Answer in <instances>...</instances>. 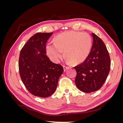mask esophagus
Listing matches in <instances>:
<instances>
[{
	"instance_id": "1",
	"label": "esophagus",
	"mask_w": 123,
	"mask_h": 123,
	"mask_svg": "<svg viewBox=\"0 0 123 123\" xmlns=\"http://www.w3.org/2000/svg\"><path fill=\"white\" fill-rule=\"evenodd\" d=\"M63 68H64V70L65 71L67 70V69H68V67L67 66H63Z\"/></svg>"
}]
</instances>
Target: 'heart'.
Wrapping results in <instances>:
<instances>
[{
	"label": "heart",
	"instance_id": "obj_1",
	"mask_svg": "<svg viewBox=\"0 0 123 123\" xmlns=\"http://www.w3.org/2000/svg\"><path fill=\"white\" fill-rule=\"evenodd\" d=\"M92 41L87 32L67 31L58 35L54 43H49L47 52L54 62H57L64 55L75 64L83 62L90 54Z\"/></svg>",
	"mask_w": 123,
	"mask_h": 123
}]
</instances>
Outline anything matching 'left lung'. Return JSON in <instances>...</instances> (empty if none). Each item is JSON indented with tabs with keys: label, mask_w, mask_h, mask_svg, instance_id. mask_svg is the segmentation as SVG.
Returning a JSON list of instances; mask_svg holds the SVG:
<instances>
[{
	"label": "left lung",
	"mask_w": 123,
	"mask_h": 123,
	"mask_svg": "<svg viewBox=\"0 0 123 123\" xmlns=\"http://www.w3.org/2000/svg\"><path fill=\"white\" fill-rule=\"evenodd\" d=\"M92 36L93 43L90 54L83 62L74 67L77 73L75 85L86 93L99 90L110 70V57L105 43L94 33Z\"/></svg>",
	"instance_id": "8db88e82"
}]
</instances>
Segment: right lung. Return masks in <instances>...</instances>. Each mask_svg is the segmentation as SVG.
Returning a JSON list of instances; mask_svg holds the SVG:
<instances>
[{
    "mask_svg": "<svg viewBox=\"0 0 123 123\" xmlns=\"http://www.w3.org/2000/svg\"><path fill=\"white\" fill-rule=\"evenodd\" d=\"M52 35V32L36 33L25 43L19 54L18 67L21 80L30 93L41 98L54 93L64 71L61 65L52 62L46 54V44Z\"/></svg>",
    "mask_w": 123,
    "mask_h": 123,
    "instance_id": "add662e5",
    "label": "right lung"
}]
</instances>
